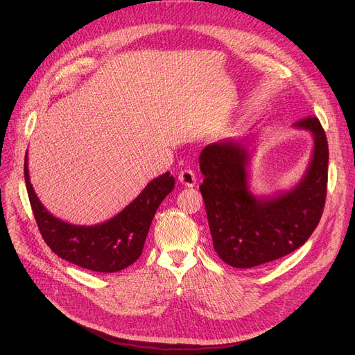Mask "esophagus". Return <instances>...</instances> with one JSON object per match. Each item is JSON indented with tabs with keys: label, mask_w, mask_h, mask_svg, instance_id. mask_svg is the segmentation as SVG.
Instances as JSON below:
<instances>
[{
	"label": "esophagus",
	"mask_w": 355,
	"mask_h": 355,
	"mask_svg": "<svg viewBox=\"0 0 355 355\" xmlns=\"http://www.w3.org/2000/svg\"><path fill=\"white\" fill-rule=\"evenodd\" d=\"M178 181H180L182 185H185V187H190V189L196 187V182H197L196 174H194L193 170H182V171L178 174Z\"/></svg>",
	"instance_id": "1"
}]
</instances>
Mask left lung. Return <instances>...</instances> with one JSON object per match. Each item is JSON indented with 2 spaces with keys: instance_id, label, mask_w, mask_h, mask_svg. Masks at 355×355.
Wrapping results in <instances>:
<instances>
[{
  "instance_id": "left-lung-1",
  "label": "left lung",
  "mask_w": 355,
  "mask_h": 355,
  "mask_svg": "<svg viewBox=\"0 0 355 355\" xmlns=\"http://www.w3.org/2000/svg\"><path fill=\"white\" fill-rule=\"evenodd\" d=\"M313 138L312 158L295 187L276 196L250 191L248 141L209 144L200 154V191L213 246L223 262L240 269L263 265L301 248L321 220L327 197L328 142L318 118L293 123Z\"/></svg>"
}]
</instances>
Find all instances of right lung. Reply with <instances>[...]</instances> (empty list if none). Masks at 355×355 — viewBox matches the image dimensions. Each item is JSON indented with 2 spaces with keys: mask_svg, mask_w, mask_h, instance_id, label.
Segmentation results:
<instances>
[{
  "mask_svg": "<svg viewBox=\"0 0 355 355\" xmlns=\"http://www.w3.org/2000/svg\"><path fill=\"white\" fill-rule=\"evenodd\" d=\"M24 180L37 226L47 246L67 262L101 273L123 270L141 256L157 209L175 182L170 173H165L149 181L116 216L99 225L79 226L54 217L43 206L30 182L27 154Z\"/></svg>",
  "mask_w": 355,
  "mask_h": 355,
  "instance_id": "add662e5",
  "label": "right lung"
}]
</instances>
